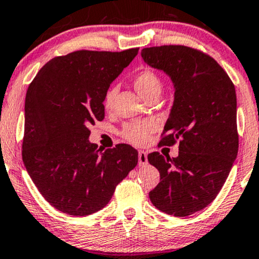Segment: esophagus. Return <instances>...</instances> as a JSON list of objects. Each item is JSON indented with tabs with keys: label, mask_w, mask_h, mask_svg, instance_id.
<instances>
[{
	"label": "esophagus",
	"mask_w": 259,
	"mask_h": 259,
	"mask_svg": "<svg viewBox=\"0 0 259 259\" xmlns=\"http://www.w3.org/2000/svg\"><path fill=\"white\" fill-rule=\"evenodd\" d=\"M138 160H139V165L144 166L147 164V153L145 151H139L138 153Z\"/></svg>",
	"instance_id": "esophagus-1"
}]
</instances>
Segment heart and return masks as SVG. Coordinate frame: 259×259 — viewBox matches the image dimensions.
Listing matches in <instances>:
<instances>
[{"label": "heart", "instance_id": "heart-1", "mask_svg": "<svg viewBox=\"0 0 259 259\" xmlns=\"http://www.w3.org/2000/svg\"><path fill=\"white\" fill-rule=\"evenodd\" d=\"M133 84L139 95L143 96L144 99H146L153 93H160V89H162V82H160L159 77L151 70H142V71L138 72L133 79ZM116 93V87H113L107 92L105 99V107L107 109H109L113 106ZM153 130L154 123L152 121L138 120V121L131 122L123 127L122 136L134 145H143L147 142V138L153 132Z\"/></svg>", "mask_w": 259, "mask_h": 259}]
</instances>
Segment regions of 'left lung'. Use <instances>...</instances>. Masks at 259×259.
<instances>
[{
	"label": "left lung",
	"mask_w": 259,
	"mask_h": 259,
	"mask_svg": "<svg viewBox=\"0 0 259 259\" xmlns=\"http://www.w3.org/2000/svg\"><path fill=\"white\" fill-rule=\"evenodd\" d=\"M142 58L174 85L160 143L170 146L180 140L176 158L158 152L147 156L160 175L150 200L169 215H190L215 199L237 158L236 89L215 60L187 46L143 49Z\"/></svg>",
	"instance_id": "obj_1"
}]
</instances>
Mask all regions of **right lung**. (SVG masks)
Returning <instances> with one entry per match:
<instances>
[{
    "label": "right lung",
    "instance_id": "right-lung-1",
    "mask_svg": "<svg viewBox=\"0 0 259 259\" xmlns=\"http://www.w3.org/2000/svg\"><path fill=\"white\" fill-rule=\"evenodd\" d=\"M139 49L76 51L45 64L25 100L22 160L40 194L56 209L84 217L102 209L138 164V151H106L89 142L88 127L105 117L110 84Z\"/></svg>",
    "mask_w": 259,
    "mask_h": 259
}]
</instances>
